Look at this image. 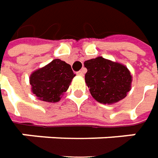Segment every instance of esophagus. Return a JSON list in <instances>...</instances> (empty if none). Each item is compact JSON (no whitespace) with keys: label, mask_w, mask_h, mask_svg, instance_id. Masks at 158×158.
I'll return each mask as SVG.
<instances>
[{"label":"esophagus","mask_w":158,"mask_h":158,"mask_svg":"<svg viewBox=\"0 0 158 158\" xmlns=\"http://www.w3.org/2000/svg\"><path fill=\"white\" fill-rule=\"evenodd\" d=\"M77 76H81V77H82V76L84 75V70H83V69H81V70H79V71H77Z\"/></svg>","instance_id":"obj_1"}]
</instances>
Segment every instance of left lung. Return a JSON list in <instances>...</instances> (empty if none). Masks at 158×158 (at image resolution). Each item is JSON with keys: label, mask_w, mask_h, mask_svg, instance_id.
I'll use <instances>...</instances> for the list:
<instances>
[{"label": "left lung", "mask_w": 158, "mask_h": 158, "mask_svg": "<svg viewBox=\"0 0 158 158\" xmlns=\"http://www.w3.org/2000/svg\"><path fill=\"white\" fill-rule=\"evenodd\" d=\"M85 81L96 101L111 104L123 99L131 90V75L125 66L102 57L84 62Z\"/></svg>", "instance_id": "left-lung-1"}]
</instances>
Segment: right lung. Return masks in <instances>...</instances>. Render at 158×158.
<instances>
[{"label":"right lung","instance_id":"right-lung-1","mask_svg":"<svg viewBox=\"0 0 158 158\" xmlns=\"http://www.w3.org/2000/svg\"><path fill=\"white\" fill-rule=\"evenodd\" d=\"M75 76L69 64L60 59H55L34 72L29 81L33 93L40 100L56 102L69 89Z\"/></svg>","mask_w":158,"mask_h":158}]
</instances>
